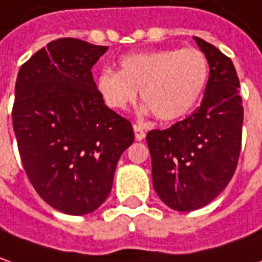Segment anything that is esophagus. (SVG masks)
<instances>
[{
    "label": "esophagus",
    "mask_w": 262,
    "mask_h": 262,
    "mask_svg": "<svg viewBox=\"0 0 262 262\" xmlns=\"http://www.w3.org/2000/svg\"><path fill=\"white\" fill-rule=\"evenodd\" d=\"M133 130H135V138H136V140H143L145 139V129L140 124H133Z\"/></svg>",
    "instance_id": "1"
}]
</instances>
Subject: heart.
<instances>
[{
    "label": "heart",
    "mask_w": 262,
    "mask_h": 262,
    "mask_svg": "<svg viewBox=\"0 0 262 262\" xmlns=\"http://www.w3.org/2000/svg\"><path fill=\"white\" fill-rule=\"evenodd\" d=\"M209 63L199 49H161L133 53L120 60V71L104 69L96 79L107 107L123 110L142 100L159 120L185 116L204 92Z\"/></svg>",
    "instance_id": "obj_1"
}]
</instances>
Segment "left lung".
I'll use <instances>...</instances> for the list:
<instances>
[{"mask_svg":"<svg viewBox=\"0 0 262 262\" xmlns=\"http://www.w3.org/2000/svg\"><path fill=\"white\" fill-rule=\"evenodd\" d=\"M209 63L202 103L192 115L165 130L146 135L158 196L172 209L189 212L216 198L238 165L244 107L231 58L193 37Z\"/></svg>","mask_w":262,"mask_h":262,"instance_id":"obj_1","label":"left lung"}]
</instances>
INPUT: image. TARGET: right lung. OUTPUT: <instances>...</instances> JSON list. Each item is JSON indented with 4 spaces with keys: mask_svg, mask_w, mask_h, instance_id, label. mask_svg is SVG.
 Wrapping results in <instances>:
<instances>
[{
    "mask_svg": "<svg viewBox=\"0 0 262 262\" xmlns=\"http://www.w3.org/2000/svg\"><path fill=\"white\" fill-rule=\"evenodd\" d=\"M107 51L58 38L21 66L12 126L21 162L37 193L69 215L93 212L112 191L132 123L97 93L92 67Z\"/></svg>",
    "mask_w": 262,
    "mask_h": 262,
    "instance_id": "obj_1",
    "label": "right lung"
}]
</instances>
